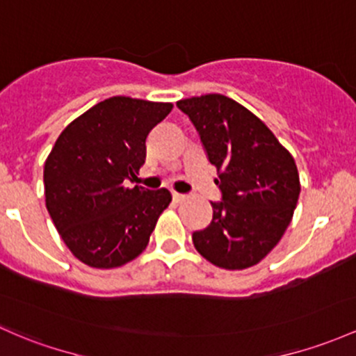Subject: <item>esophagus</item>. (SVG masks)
<instances>
[{
    "mask_svg": "<svg viewBox=\"0 0 356 356\" xmlns=\"http://www.w3.org/2000/svg\"><path fill=\"white\" fill-rule=\"evenodd\" d=\"M172 200L175 201V203H181V201L186 200V194H181V193H172Z\"/></svg>",
    "mask_w": 356,
    "mask_h": 356,
    "instance_id": "34e87169",
    "label": "esophagus"
}]
</instances>
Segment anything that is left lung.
<instances>
[{
    "label": "left lung",
    "mask_w": 356,
    "mask_h": 356,
    "mask_svg": "<svg viewBox=\"0 0 356 356\" xmlns=\"http://www.w3.org/2000/svg\"><path fill=\"white\" fill-rule=\"evenodd\" d=\"M209 162L218 170L222 200L213 218L193 234L197 252L225 269L259 263L280 242L300 194L293 156L259 118L220 93L179 100Z\"/></svg>",
    "instance_id": "left-lung-1"
}]
</instances>
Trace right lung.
Returning <instances> with one entry per match:
<instances>
[{"mask_svg": "<svg viewBox=\"0 0 356 356\" xmlns=\"http://www.w3.org/2000/svg\"><path fill=\"white\" fill-rule=\"evenodd\" d=\"M170 111L172 104L111 97L59 134L44 165L46 207L81 263L118 268L148 245L172 196L126 184L145 163L148 133Z\"/></svg>", "mask_w": 356, "mask_h": 356, "instance_id": "1", "label": "right lung"}]
</instances>
